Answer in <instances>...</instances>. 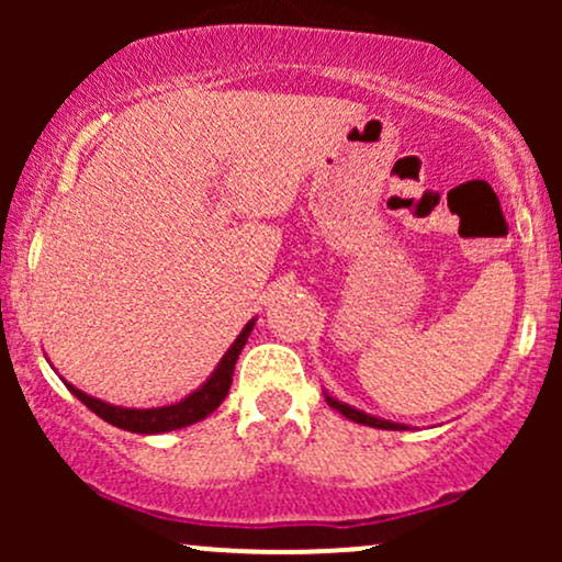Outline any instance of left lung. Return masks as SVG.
<instances>
[{
    "label": "left lung",
    "instance_id": "left-lung-1",
    "mask_svg": "<svg viewBox=\"0 0 562 562\" xmlns=\"http://www.w3.org/2000/svg\"><path fill=\"white\" fill-rule=\"evenodd\" d=\"M327 404L333 406V409H338L340 415L348 417V420L353 423H362V425H370V428H383V430H404V425L398 423H389V420H380V417H372V415H364V412L353 409V406H348L344 402H335L333 396H325Z\"/></svg>",
    "mask_w": 562,
    "mask_h": 562
}]
</instances>
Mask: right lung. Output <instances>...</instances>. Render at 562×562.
Here are the masks:
<instances>
[{"mask_svg":"<svg viewBox=\"0 0 562 562\" xmlns=\"http://www.w3.org/2000/svg\"><path fill=\"white\" fill-rule=\"evenodd\" d=\"M254 325H256V319H250L248 325L243 327V333L237 335L235 344L229 346V351L224 353L222 362H218L214 375L205 380L198 391H192L190 396L182 398V402H177V404L156 406V409H126V406H113V404L100 402V398H94V396H87V393L79 391L76 385H70V383H68V391L74 393L81 404H87L97 417H102L105 423L115 425V428L132 430V434H166V430L184 428V425H192V423L203 420V417H209L211 412H214L216 406L224 402V396H227L229 385H232L235 362H237V357H240L245 340H248Z\"/></svg>","mask_w":562,"mask_h":562,"instance_id":"1","label":"right lung"}]
</instances>
